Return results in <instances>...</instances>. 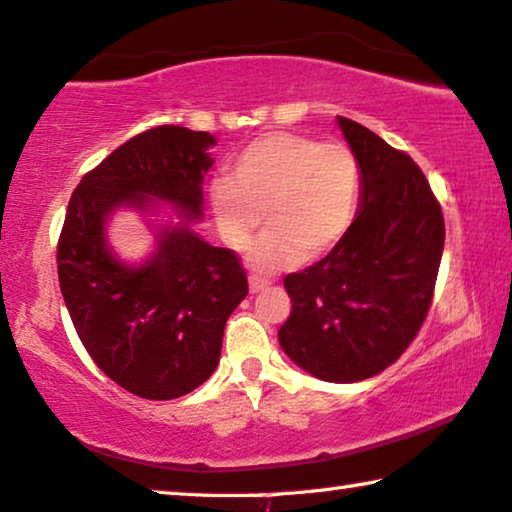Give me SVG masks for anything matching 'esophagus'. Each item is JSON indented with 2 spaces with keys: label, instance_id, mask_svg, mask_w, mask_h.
<instances>
[{
  "label": "esophagus",
  "instance_id": "1",
  "mask_svg": "<svg viewBox=\"0 0 512 512\" xmlns=\"http://www.w3.org/2000/svg\"><path fill=\"white\" fill-rule=\"evenodd\" d=\"M270 286H272L270 279L256 277V274H251V277H249V290H251V293H261V290H267Z\"/></svg>",
  "mask_w": 512,
  "mask_h": 512
}]
</instances>
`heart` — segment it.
<instances>
[{
  "label": "heart",
  "mask_w": 512,
  "mask_h": 512,
  "mask_svg": "<svg viewBox=\"0 0 512 512\" xmlns=\"http://www.w3.org/2000/svg\"><path fill=\"white\" fill-rule=\"evenodd\" d=\"M231 179L210 187L217 229L231 249H245L265 210L272 229L251 256L261 270L325 256L357 217L361 169L341 141L270 132L242 148Z\"/></svg>",
  "instance_id": "obj_1"
}]
</instances>
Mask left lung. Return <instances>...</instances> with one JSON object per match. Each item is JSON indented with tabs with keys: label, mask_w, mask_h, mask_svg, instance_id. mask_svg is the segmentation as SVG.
Wrapping results in <instances>:
<instances>
[{
	"label": "left lung",
	"mask_w": 512,
	"mask_h": 512,
	"mask_svg": "<svg viewBox=\"0 0 512 512\" xmlns=\"http://www.w3.org/2000/svg\"><path fill=\"white\" fill-rule=\"evenodd\" d=\"M361 169L350 231L302 272L286 274L293 311L279 329L286 355L325 382L389 368L419 334L435 295L444 215L410 155L338 116Z\"/></svg>",
	"instance_id": "1"
}]
</instances>
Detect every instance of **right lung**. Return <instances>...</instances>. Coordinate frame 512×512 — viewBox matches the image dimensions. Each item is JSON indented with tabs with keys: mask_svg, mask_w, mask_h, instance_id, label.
I'll return each mask as SVG.
<instances>
[{
	"mask_svg": "<svg viewBox=\"0 0 512 512\" xmlns=\"http://www.w3.org/2000/svg\"><path fill=\"white\" fill-rule=\"evenodd\" d=\"M215 137L183 125L139 132L84 174L57 245L59 286L82 345L109 380L148 400L194 391L215 373L224 325L249 293L233 249L212 247L184 220L163 232L151 262L123 266L106 249L114 207L146 198L201 217L203 174Z\"/></svg>",
	"mask_w": 512,
	"mask_h": 512,
	"instance_id": "1",
	"label": "right lung"
}]
</instances>
